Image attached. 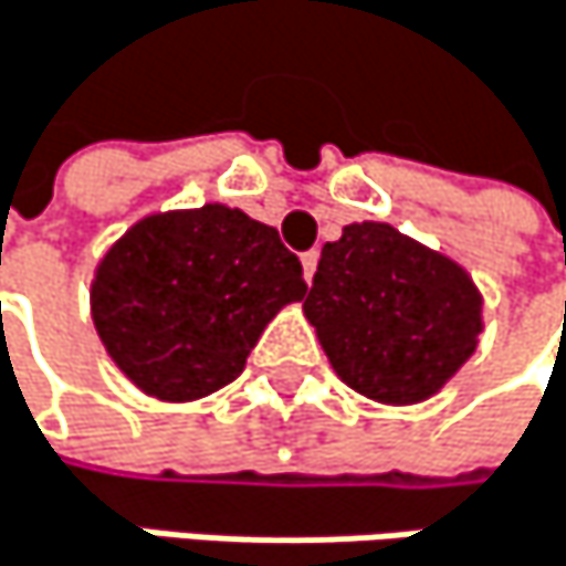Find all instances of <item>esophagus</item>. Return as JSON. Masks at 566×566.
I'll return each mask as SVG.
<instances>
[{
  "mask_svg": "<svg viewBox=\"0 0 566 566\" xmlns=\"http://www.w3.org/2000/svg\"><path fill=\"white\" fill-rule=\"evenodd\" d=\"M302 268H305V281L315 277V268H318V251H305L302 254Z\"/></svg>",
  "mask_w": 566,
  "mask_h": 566,
  "instance_id": "obj_1",
  "label": "esophagus"
}]
</instances>
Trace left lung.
Here are the masks:
<instances>
[{"instance_id":"left-lung-1","label":"left lung","mask_w":566,"mask_h":566,"mask_svg":"<svg viewBox=\"0 0 566 566\" xmlns=\"http://www.w3.org/2000/svg\"><path fill=\"white\" fill-rule=\"evenodd\" d=\"M473 277L389 224H348L322 248L305 315L355 392L406 406L429 399L476 348Z\"/></svg>"}]
</instances>
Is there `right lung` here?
<instances>
[{"label":"right lung","instance_id":"right-lung-1","mask_svg":"<svg viewBox=\"0 0 566 566\" xmlns=\"http://www.w3.org/2000/svg\"><path fill=\"white\" fill-rule=\"evenodd\" d=\"M308 292L277 231L238 208L154 214L96 268L93 325L147 396L187 402L234 382L264 325Z\"/></svg>","mask_w":566,"mask_h":566}]
</instances>
